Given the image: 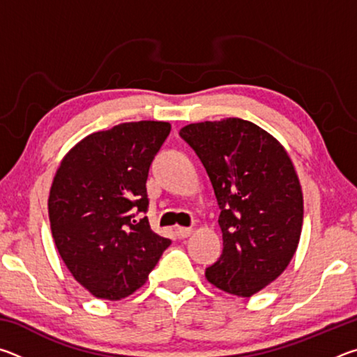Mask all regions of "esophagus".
Segmentation results:
<instances>
[{
    "instance_id": "esophagus-1",
    "label": "esophagus",
    "mask_w": 357,
    "mask_h": 357,
    "mask_svg": "<svg viewBox=\"0 0 357 357\" xmlns=\"http://www.w3.org/2000/svg\"><path fill=\"white\" fill-rule=\"evenodd\" d=\"M192 234V228H185V227H178L176 228V236L179 239H184V238H189Z\"/></svg>"
}]
</instances>
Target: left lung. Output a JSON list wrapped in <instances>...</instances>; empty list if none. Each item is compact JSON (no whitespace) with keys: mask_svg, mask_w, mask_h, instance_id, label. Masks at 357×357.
I'll return each instance as SVG.
<instances>
[{"mask_svg":"<svg viewBox=\"0 0 357 357\" xmlns=\"http://www.w3.org/2000/svg\"><path fill=\"white\" fill-rule=\"evenodd\" d=\"M179 135L200 157L222 209L223 252L204 275L222 291L250 298L298 249L304 197L293 162L275 137L241 118L187 124Z\"/></svg>","mask_w":357,"mask_h":357,"instance_id":"8db88e82","label":"left lung"}]
</instances>
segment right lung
Masks as SVG:
<instances>
[{"instance_id": "obj_1", "label": "right lung", "mask_w": 357, "mask_h": 357, "mask_svg": "<svg viewBox=\"0 0 357 357\" xmlns=\"http://www.w3.org/2000/svg\"><path fill=\"white\" fill-rule=\"evenodd\" d=\"M172 124L123 123L89 134L63 157L48 195V219L59 257L98 299L121 301L148 280L172 244L149 227V165Z\"/></svg>"}]
</instances>
